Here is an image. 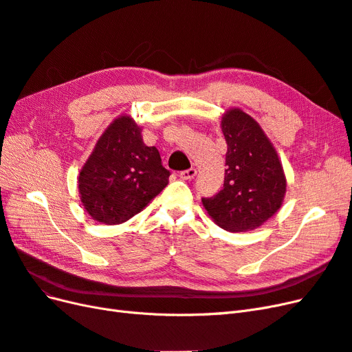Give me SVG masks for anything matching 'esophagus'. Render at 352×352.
I'll return each instance as SVG.
<instances>
[{"label":"esophagus","mask_w":352,"mask_h":352,"mask_svg":"<svg viewBox=\"0 0 352 352\" xmlns=\"http://www.w3.org/2000/svg\"><path fill=\"white\" fill-rule=\"evenodd\" d=\"M197 176V170L195 168H188V170H182L179 173V177L182 180H192Z\"/></svg>","instance_id":"1"}]
</instances>
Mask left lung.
<instances>
[{
  "label": "left lung",
  "mask_w": 352,
  "mask_h": 352,
  "mask_svg": "<svg viewBox=\"0 0 352 352\" xmlns=\"http://www.w3.org/2000/svg\"><path fill=\"white\" fill-rule=\"evenodd\" d=\"M221 131L228 144L225 182L216 195L202 197V204L225 230H252L280 208L283 168L269 138L247 113L228 111Z\"/></svg>",
  "instance_id": "8db88e82"
}]
</instances>
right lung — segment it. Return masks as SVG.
<instances>
[{
    "label": "right lung",
    "mask_w": 352,
    "mask_h": 352,
    "mask_svg": "<svg viewBox=\"0 0 352 352\" xmlns=\"http://www.w3.org/2000/svg\"><path fill=\"white\" fill-rule=\"evenodd\" d=\"M168 176L157 148L146 146L138 124L123 116L107 127L85 163L80 199L94 220L119 225L162 192Z\"/></svg>",
    "instance_id": "right-lung-1"
}]
</instances>
